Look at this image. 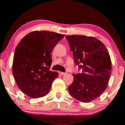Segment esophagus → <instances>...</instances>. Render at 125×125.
Here are the masks:
<instances>
[{"instance_id": "34e87169", "label": "esophagus", "mask_w": 125, "mask_h": 125, "mask_svg": "<svg viewBox=\"0 0 125 125\" xmlns=\"http://www.w3.org/2000/svg\"><path fill=\"white\" fill-rule=\"evenodd\" d=\"M60 74H61L62 75H66V73H63V72H60Z\"/></svg>"}]
</instances>
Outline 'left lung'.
<instances>
[{"instance_id":"left-lung-1","label":"left lung","mask_w":125,"mask_h":125,"mask_svg":"<svg viewBox=\"0 0 125 125\" xmlns=\"http://www.w3.org/2000/svg\"><path fill=\"white\" fill-rule=\"evenodd\" d=\"M73 51L74 62L81 73L73 74L74 80L68 91L74 99L88 103L105 91L111 70V61L105 46L93 37L66 36Z\"/></svg>"}]
</instances>
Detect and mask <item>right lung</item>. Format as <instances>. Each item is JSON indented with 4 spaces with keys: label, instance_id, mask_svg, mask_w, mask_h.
<instances>
[{
    "label": "right lung",
    "instance_id": "add662e5",
    "mask_svg": "<svg viewBox=\"0 0 125 125\" xmlns=\"http://www.w3.org/2000/svg\"><path fill=\"white\" fill-rule=\"evenodd\" d=\"M63 34L46 31L30 32L15 50L12 73L21 90L32 98L43 97L50 92L57 72L50 70L51 52Z\"/></svg>",
    "mask_w": 125,
    "mask_h": 125
}]
</instances>
